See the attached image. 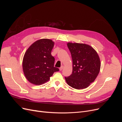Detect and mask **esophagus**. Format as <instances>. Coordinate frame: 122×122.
I'll list each match as a JSON object with an SVG mask.
<instances>
[{
  "label": "esophagus",
  "mask_w": 122,
  "mask_h": 122,
  "mask_svg": "<svg viewBox=\"0 0 122 122\" xmlns=\"http://www.w3.org/2000/svg\"><path fill=\"white\" fill-rule=\"evenodd\" d=\"M64 69V66H61V68H60V70H61H61Z\"/></svg>",
  "instance_id": "obj_1"
}]
</instances>
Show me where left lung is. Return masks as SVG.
<instances>
[{
  "label": "left lung",
  "mask_w": 122,
  "mask_h": 122,
  "mask_svg": "<svg viewBox=\"0 0 122 122\" xmlns=\"http://www.w3.org/2000/svg\"><path fill=\"white\" fill-rule=\"evenodd\" d=\"M73 70L71 75L65 77L67 84L75 89L87 88L98 76L101 68L99 55L93 47L83 43L68 42Z\"/></svg>",
  "instance_id": "1"
}]
</instances>
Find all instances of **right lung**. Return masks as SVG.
<instances>
[{
  "label": "right lung",
  "mask_w": 122,
  "mask_h": 122,
  "mask_svg": "<svg viewBox=\"0 0 122 122\" xmlns=\"http://www.w3.org/2000/svg\"><path fill=\"white\" fill-rule=\"evenodd\" d=\"M54 43L50 39H42L32 43L26 51L22 68L30 83L36 86L45 83L54 72L59 71L54 67L55 59L51 53Z\"/></svg>",
  "instance_id": "right-lung-1"
}]
</instances>
